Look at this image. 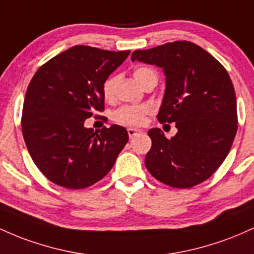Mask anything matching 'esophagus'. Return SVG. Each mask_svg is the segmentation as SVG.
Instances as JSON below:
<instances>
[{
    "mask_svg": "<svg viewBox=\"0 0 254 254\" xmlns=\"http://www.w3.org/2000/svg\"><path fill=\"white\" fill-rule=\"evenodd\" d=\"M127 132H128V135H129V138L132 139L133 136H135L136 134H139V133H141V130L135 129V128H128Z\"/></svg>",
    "mask_w": 254,
    "mask_h": 254,
    "instance_id": "1",
    "label": "esophagus"
}]
</instances>
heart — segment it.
Returning <instances> with one entry per match:
<instances>
[{
	"mask_svg": "<svg viewBox=\"0 0 254 254\" xmlns=\"http://www.w3.org/2000/svg\"><path fill=\"white\" fill-rule=\"evenodd\" d=\"M150 76H157L152 69L147 67H139L134 70V78L139 84L142 85L144 81ZM116 76H109L103 84V96L105 99H112L115 91ZM150 113V108L147 105H124L116 110L114 119L119 124L125 126H140L144 122L145 115Z\"/></svg>",
	"mask_w": 254,
	"mask_h": 254,
	"instance_id": "heart-1",
	"label": "heart"
}]
</instances>
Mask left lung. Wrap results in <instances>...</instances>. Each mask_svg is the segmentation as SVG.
<instances>
[{
  "mask_svg": "<svg viewBox=\"0 0 254 254\" xmlns=\"http://www.w3.org/2000/svg\"><path fill=\"white\" fill-rule=\"evenodd\" d=\"M132 61L162 68L165 91L157 119L178 128L172 139L159 128L147 132L152 146L146 169L175 189L207 180L226 159L238 130L235 91L226 68L187 41L135 50Z\"/></svg>",
  "mask_w": 254,
  "mask_h": 254,
  "instance_id": "left-lung-1",
  "label": "left lung"
}]
</instances>
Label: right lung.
I'll use <instances>...</instances> for the list:
<instances>
[{"label":"right lung","mask_w":254,"mask_h":254,"mask_svg":"<svg viewBox=\"0 0 254 254\" xmlns=\"http://www.w3.org/2000/svg\"><path fill=\"white\" fill-rule=\"evenodd\" d=\"M129 53L75 45L33 75L22 108V135L35 164L54 184L70 190L96 184L127 144L125 127L95 132L85 121L103 112L104 81Z\"/></svg>","instance_id":"add662e5"}]
</instances>
